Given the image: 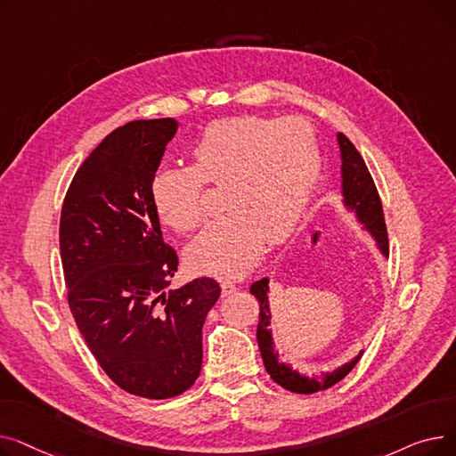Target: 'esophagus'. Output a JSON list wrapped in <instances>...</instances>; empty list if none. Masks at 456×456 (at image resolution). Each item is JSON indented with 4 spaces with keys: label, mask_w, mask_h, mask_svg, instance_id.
Wrapping results in <instances>:
<instances>
[{
    "label": "esophagus",
    "mask_w": 456,
    "mask_h": 456,
    "mask_svg": "<svg viewBox=\"0 0 456 456\" xmlns=\"http://www.w3.org/2000/svg\"><path fill=\"white\" fill-rule=\"evenodd\" d=\"M236 290H238V286H236L234 282H231V281H224V282H222V296H224V297L231 296V294L236 292Z\"/></svg>",
    "instance_id": "34e87169"
}]
</instances>
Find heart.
<instances>
[{"mask_svg": "<svg viewBox=\"0 0 456 456\" xmlns=\"http://www.w3.org/2000/svg\"><path fill=\"white\" fill-rule=\"evenodd\" d=\"M322 170L314 129L301 118H227L190 150V167L160 170L151 200L162 224L188 232L203 220V184L222 186V208L190 242L188 265L220 279L249 272L297 225Z\"/></svg>", "mask_w": 456, "mask_h": 456, "instance_id": "b5f03b06", "label": "heart"}]
</instances>
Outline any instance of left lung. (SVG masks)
I'll use <instances>...</instances> for the list:
<instances>
[{
  "label": "left lung",
  "mask_w": 456,
  "mask_h": 456,
  "mask_svg": "<svg viewBox=\"0 0 456 456\" xmlns=\"http://www.w3.org/2000/svg\"><path fill=\"white\" fill-rule=\"evenodd\" d=\"M338 148H340V172H342V205L362 225V229L377 242L382 256H388V232L385 224V214L371 174L361 153L351 143V140L337 133ZM251 294L260 303V316L256 327V342L265 361V368L270 377L282 388L296 394H314L327 390L340 382L361 361L362 349L349 362L334 368L332 371H322L318 375H306L299 370H294L292 364L282 362L279 351L275 349L273 334H272V310H270V279L265 277L251 286Z\"/></svg>",
  "instance_id": "left-lung-1"
}]
</instances>
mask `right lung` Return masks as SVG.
I'll return each instance as SVG.
<instances>
[{
  "mask_svg": "<svg viewBox=\"0 0 456 456\" xmlns=\"http://www.w3.org/2000/svg\"><path fill=\"white\" fill-rule=\"evenodd\" d=\"M177 127L162 118L112 131L81 164L61 214L71 314L105 373L148 399L194 385L203 323L222 294L210 277L166 292L179 262L162 240L151 183Z\"/></svg>",
  "mask_w": 456,
  "mask_h": 456,
  "instance_id": "add662e5",
  "label": "right lung"
}]
</instances>
